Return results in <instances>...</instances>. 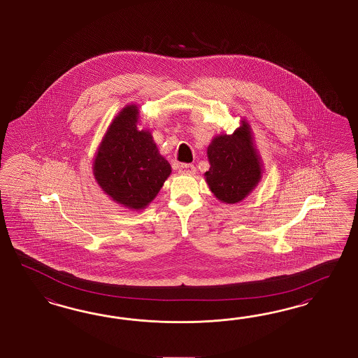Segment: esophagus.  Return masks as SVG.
<instances>
[{
	"mask_svg": "<svg viewBox=\"0 0 358 358\" xmlns=\"http://www.w3.org/2000/svg\"><path fill=\"white\" fill-rule=\"evenodd\" d=\"M180 173L194 174L195 173V166L193 164H181L178 166Z\"/></svg>",
	"mask_w": 358,
	"mask_h": 358,
	"instance_id": "obj_1",
	"label": "esophagus"
}]
</instances>
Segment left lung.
I'll return each mask as SVG.
<instances>
[{"mask_svg": "<svg viewBox=\"0 0 358 358\" xmlns=\"http://www.w3.org/2000/svg\"><path fill=\"white\" fill-rule=\"evenodd\" d=\"M207 155L211 166L204 174L206 181L222 202H240L259 182L261 163L245 121L233 136H216Z\"/></svg>", "mask_w": 358, "mask_h": 358, "instance_id": "1", "label": "left lung"}]
</instances>
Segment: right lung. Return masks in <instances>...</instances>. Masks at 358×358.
<instances>
[{"label": "right lung", "mask_w": 358, "mask_h": 358, "mask_svg": "<svg viewBox=\"0 0 358 358\" xmlns=\"http://www.w3.org/2000/svg\"><path fill=\"white\" fill-rule=\"evenodd\" d=\"M136 106L124 108L109 126L94 164L97 184L117 203L143 208L171 174L147 130H138Z\"/></svg>", "instance_id": "1"}]
</instances>
